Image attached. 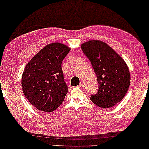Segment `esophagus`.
Segmentation results:
<instances>
[{"label": "esophagus", "mask_w": 149, "mask_h": 149, "mask_svg": "<svg viewBox=\"0 0 149 149\" xmlns=\"http://www.w3.org/2000/svg\"><path fill=\"white\" fill-rule=\"evenodd\" d=\"M77 87L79 88H82L83 87H84V84H82V83H81V84H80L79 86H78Z\"/></svg>", "instance_id": "obj_1"}]
</instances>
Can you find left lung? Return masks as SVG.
<instances>
[{"label": "left lung", "instance_id": "8db88e82", "mask_svg": "<svg viewBox=\"0 0 149 149\" xmlns=\"http://www.w3.org/2000/svg\"><path fill=\"white\" fill-rule=\"evenodd\" d=\"M84 54L94 69L99 90L90 100L101 108L113 107L126 94L130 84V73L126 63L107 44L91 40L81 44Z\"/></svg>", "mask_w": 149, "mask_h": 149}]
</instances>
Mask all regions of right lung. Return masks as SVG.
<instances>
[{"label":"right lung","mask_w":149,"mask_h":149,"mask_svg":"<svg viewBox=\"0 0 149 149\" xmlns=\"http://www.w3.org/2000/svg\"><path fill=\"white\" fill-rule=\"evenodd\" d=\"M70 49L59 42L49 44L26 65L22 78V90L38 110L50 113L63 101L68 88L61 63Z\"/></svg>","instance_id":"add662e5"}]
</instances>
